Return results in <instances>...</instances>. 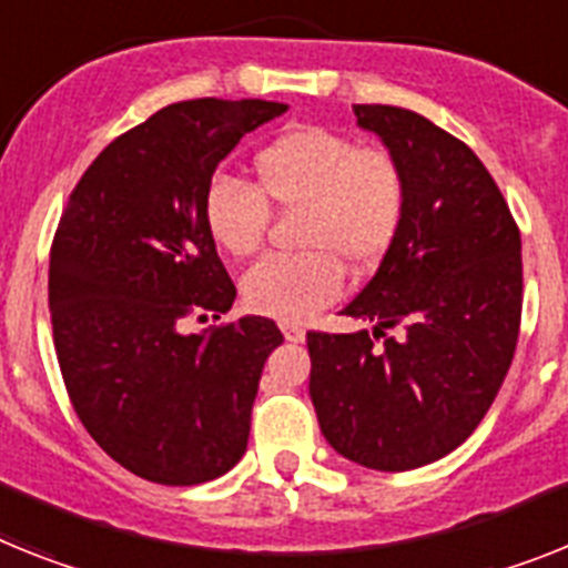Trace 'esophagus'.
Instances as JSON below:
<instances>
[{"label": "esophagus", "mask_w": 568, "mask_h": 568, "mask_svg": "<svg viewBox=\"0 0 568 568\" xmlns=\"http://www.w3.org/2000/svg\"><path fill=\"white\" fill-rule=\"evenodd\" d=\"M283 335H285V341L303 343L306 341V328L297 326V323H283Z\"/></svg>", "instance_id": "1"}]
</instances>
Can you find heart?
I'll return each mask as SVG.
<instances>
[{
    "label": "heart",
    "mask_w": 568,
    "mask_h": 568,
    "mask_svg": "<svg viewBox=\"0 0 568 568\" xmlns=\"http://www.w3.org/2000/svg\"><path fill=\"white\" fill-rule=\"evenodd\" d=\"M256 190L213 179L202 216L227 256H251L265 242L268 204L300 213V256H268L245 271L242 297L256 314L300 323L343 294V265L378 268L402 236L409 184L402 161L384 146L303 123L262 146L254 159Z\"/></svg>",
    "instance_id": "obj_1"
}]
</instances>
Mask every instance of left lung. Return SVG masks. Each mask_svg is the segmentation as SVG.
I'll return each instance as SVG.
<instances>
[{
    "mask_svg": "<svg viewBox=\"0 0 568 568\" xmlns=\"http://www.w3.org/2000/svg\"><path fill=\"white\" fill-rule=\"evenodd\" d=\"M355 118L402 161V236L346 317L373 332H308V395L326 442L373 470L442 459L479 427L514 361L523 254L497 181L468 144L422 114L357 103ZM403 335L387 338L386 328ZM385 337L384 347L372 343Z\"/></svg>",
    "mask_w": 568,
    "mask_h": 568,
    "instance_id": "1",
    "label": "left lung"
}]
</instances>
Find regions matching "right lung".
I'll use <instances>...</instances> for the list:
<instances>
[{
    "mask_svg": "<svg viewBox=\"0 0 568 568\" xmlns=\"http://www.w3.org/2000/svg\"><path fill=\"white\" fill-rule=\"evenodd\" d=\"M274 100L199 98L114 138L71 190L51 245L49 306L71 407L118 465L159 485L211 483L242 459L268 317L187 335L236 285L204 227L219 161L280 118Z\"/></svg>",
    "mask_w": 568,
    "mask_h": 568,
    "instance_id": "right-lung-1",
    "label": "right lung"
}]
</instances>
